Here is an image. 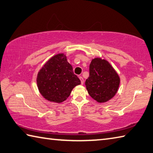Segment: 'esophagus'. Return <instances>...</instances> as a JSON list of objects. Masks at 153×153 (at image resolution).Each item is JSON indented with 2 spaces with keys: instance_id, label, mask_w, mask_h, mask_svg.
I'll use <instances>...</instances> for the list:
<instances>
[{
  "instance_id": "34e87169",
  "label": "esophagus",
  "mask_w": 153,
  "mask_h": 153,
  "mask_svg": "<svg viewBox=\"0 0 153 153\" xmlns=\"http://www.w3.org/2000/svg\"><path fill=\"white\" fill-rule=\"evenodd\" d=\"M79 78L80 79V81H81V84H84V78L82 76H79Z\"/></svg>"
}]
</instances>
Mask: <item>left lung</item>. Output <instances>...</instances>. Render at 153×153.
I'll return each mask as SVG.
<instances>
[{
	"mask_svg": "<svg viewBox=\"0 0 153 153\" xmlns=\"http://www.w3.org/2000/svg\"><path fill=\"white\" fill-rule=\"evenodd\" d=\"M120 79L107 60L96 57L90 64V76L85 85L89 95L99 103L109 101L116 95Z\"/></svg>",
	"mask_w": 153,
	"mask_h": 153,
	"instance_id": "left-lung-1",
	"label": "left lung"
}]
</instances>
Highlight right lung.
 Wrapping results in <instances>:
<instances>
[{"instance_id": "right-lung-1", "label": "right lung", "mask_w": 153, "mask_h": 153, "mask_svg": "<svg viewBox=\"0 0 153 153\" xmlns=\"http://www.w3.org/2000/svg\"><path fill=\"white\" fill-rule=\"evenodd\" d=\"M81 84L73 72V68L64 53L55 55L39 71L37 85L44 98L55 103H62L71 91Z\"/></svg>"}]
</instances>
